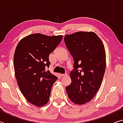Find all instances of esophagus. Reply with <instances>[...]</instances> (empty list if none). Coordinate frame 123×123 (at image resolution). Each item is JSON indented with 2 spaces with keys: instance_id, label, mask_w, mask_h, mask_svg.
Listing matches in <instances>:
<instances>
[{
  "instance_id": "esophagus-1",
  "label": "esophagus",
  "mask_w": 123,
  "mask_h": 123,
  "mask_svg": "<svg viewBox=\"0 0 123 123\" xmlns=\"http://www.w3.org/2000/svg\"><path fill=\"white\" fill-rule=\"evenodd\" d=\"M68 75V74L67 73H66V74H60V76L61 77H63V76H67Z\"/></svg>"
}]
</instances>
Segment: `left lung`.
<instances>
[{"label":"left lung","mask_w":123,"mask_h":123,"mask_svg":"<svg viewBox=\"0 0 123 123\" xmlns=\"http://www.w3.org/2000/svg\"><path fill=\"white\" fill-rule=\"evenodd\" d=\"M64 40L74 61L67 93L74 103L82 105L91 100L100 87L106 67L105 50L93 32H77L66 35Z\"/></svg>","instance_id":"obj_1"}]
</instances>
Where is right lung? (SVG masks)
Returning a JSON list of instances; mask_svg holds the SVG:
<instances>
[{"label": "right lung", "mask_w": 123, "mask_h": 123, "mask_svg": "<svg viewBox=\"0 0 123 123\" xmlns=\"http://www.w3.org/2000/svg\"><path fill=\"white\" fill-rule=\"evenodd\" d=\"M62 36H48L34 34L18 43L14 54V69L20 91L29 103L37 106L46 104L51 87L57 78L46 68L49 56L57 47Z\"/></svg>", "instance_id": "obj_1"}]
</instances>
